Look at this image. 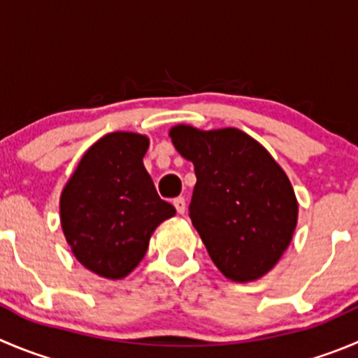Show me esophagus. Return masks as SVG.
Masks as SVG:
<instances>
[{"label":"esophagus","instance_id":"34e87169","mask_svg":"<svg viewBox=\"0 0 358 358\" xmlns=\"http://www.w3.org/2000/svg\"><path fill=\"white\" fill-rule=\"evenodd\" d=\"M173 207H176V210L179 214H185V210H186L185 196H177V199H173Z\"/></svg>","mask_w":358,"mask_h":358}]
</instances>
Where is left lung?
<instances>
[{
  "label": "left lung",
  "instance_id": "left-lung-1",
  "mask_svg": "<svg viewBox=\"0 0 358 358\" xmlns=\"http://www.w3.org/2000/svg\"><path fill=\"white\" fill-rule=\"evenodd\" d=\"M195 166L189 217L210 260L228 279L246 283L271 271L297 227V199L283 169L237 128L170 130Z\"/></svg>",
  "mask_w": 358,
  "mask_h": 358
}]
</instances>
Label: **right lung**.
<instances>
[{
	"label": "right lung",
	"mask_w": 358,
	"mask_h": 358,
	"mask_svg": "<svg viewBox=\"0 0 358 358\" xmlns=\"http://www.w3.org/2000/svg\"><path fill=\"white\" fill-rule=\"evenodd\" d=\"M148 148L144 135H105L87 149L61 193L64 237L75 258L101 278L130 274L155 228L176 214L144 169Z\"/></svg>",
	"instance_id": "add662e5"
}]
</instances>
